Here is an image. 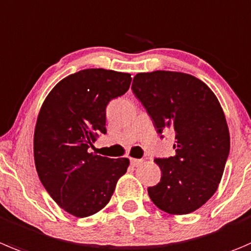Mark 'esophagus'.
<instances>
[{
  "mask_svg": "<svg viewBox=\"0 0 251 251\" xmlns=\"http://www.w3.org/2000/svg\"><path fill=\"white\" fill-rule=\"evenodd\" d=\"M130 163L132 167H138L140 164H142V159H136V158H130Z\"/></svg>",
  "mask_w": 251,
  "mask_h": 251,
  "instance_id": "esophagus-1",
  "label": "esophagus"
}]
</instances>
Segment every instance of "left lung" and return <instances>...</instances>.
Instances as JSON below:
<instances>
[{"label": "left lung", "instance_id": "obj_1", "mask_svg": "<svg viewBox=\"0 0 251 251\" xmlns=\"http://www.w3.org/2000/svg\"><path fill=\"white\" fill-rule=\"evenodd\" d=\"M131 89L160 137L167 130L175 135V155L154 159L162 176L148 187L151 200L170 215L194 212L216 193L229 155L220 101L202 81L181 72L137 74Z\"/></svg>", "mask_w": 251, "mask_h": 251}]
</instances>
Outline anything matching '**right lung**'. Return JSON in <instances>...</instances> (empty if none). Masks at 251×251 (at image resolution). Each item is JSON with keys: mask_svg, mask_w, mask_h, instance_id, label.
Masks as SVG:
<instances>
[{"mask_svg": "<svg viewBox=\"0 0 251 251\" xmlns=\"http://www.w3.org/2000/svg\"><path fill=\"white\" fill-rule=\"evenodd\" d=\"M131 79L111 70H82L58 82L43 103L34 132L36 172L49 195L72 216L100 211L127 170V158L101 157L89 148L106 132V105L128 91Z\"/></svg>", "mask_w": 251, "mask_h": 251, "instance_id": "right-lung-1", "label": "right lung"}]
</instances>
